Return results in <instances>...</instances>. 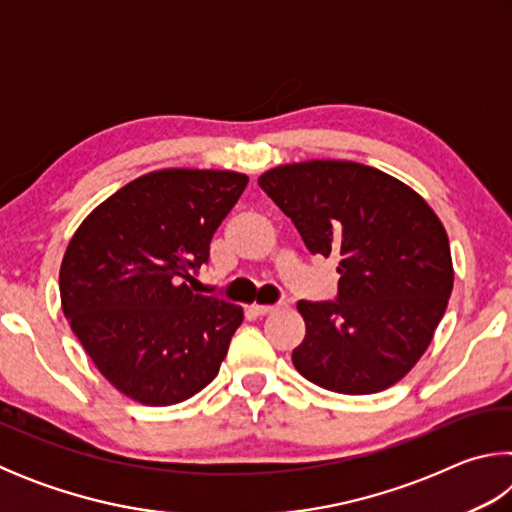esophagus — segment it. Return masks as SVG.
Masks as SVG:
<instances>
[{
    "instance_id": "34e87169",
    "label": "esophagus",
    "mask_w": 512,
    "mask_h": 512,
    "mask_svg": "<svg viewBox=\"0 0 512 512\" xmlns=\"http://www.w3.org/2000/svg\"><path fill=\"white\" fill-rule=\"evenodd\" d=\"M250 309H253V314H257V316H268V314H273V311H277L275 305H253Z\"/></svg>"
}]
</instances>
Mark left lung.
<instances>
[{
    "instance_id": "1",
    "label": "left lung",
    "mask_w": 512,
    "mask_h": 512,
    "mask_svg": "<svg viewBox=\"0 0 512 512\" xmlns=\"http://www.w3.org/2000/svg\"><path fill=\"white\" fill-rule=\"evenodd\" d=\"M311 255L339 257V298L298 302L305 341L293 366L334 393L397 384L443 318L454 266L443 223L409 185L348 160L280 164L257 178Z\"/></svg>"
}]
</instances>
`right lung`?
Here are the masks:
<instances>
[{
	"mask_svg": "<svg viewBox=\"0 0 512 512\" xmlns=\"http://www.w3.org/2000/svg\"><path fill=\"white\" fill-rule=\"evenodd\" d=\"M246 173L160 169L85 216L60 264V305L119 393L171 406L210 384L244 309L189 289Z\"/></svg>",
	"mask_w": 512,
	"mask_h": 512,
	"instance_id": "1",
	"label": "right lung"
}]
</instances>
